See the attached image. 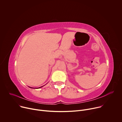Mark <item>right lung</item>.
I'll return each instance as SVG.
<instances>
[{"mask_svg": "<svg viewBox=\"0 0 122 122\" xmlns=\"http://www.w3.org/2000/svg\"><path fill=\"white\" fill-rule=\"evenodd\" d=\"M43 86H44V85H43ZM43 86H41V87H39V88H33V87H29L31 88H35V89H39V88H40L42 87H43Z\"/></svg>", "mask_w": 122, "mask_h": 122, "instance_id": "1", "label": "right lung"}]
</instances>
